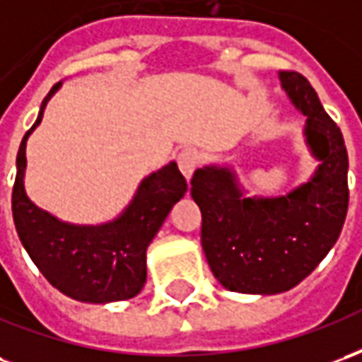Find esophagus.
Wrapping results in <instances>:
<instances>
[{"instance_id": "1", "label": "esophagus", "mask_w": 362, "mask_h": 362, "mask_svg": "<svg viewBox=\"0 0 362 362\" xmlns=\"http://www.w3.org/2000/svg\"><path fill=\"white\" fill-rule=\"evenodd\" d=\"M176 163L180 166V173L189 180L192 174L196 173L197 165H199V157L194 149H182L176 157Z\"/></svg>"}]
</instances>
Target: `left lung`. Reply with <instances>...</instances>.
<instances>
[{"instance_id":"1","label":"left lung","mask_w":362,"mask_h":362,"mask_svg":"<svg viewBox=\"0 0 362 362\" xmlns=\"http://www.w3.org/2000/svg\"><path fill=\"white\" fill-rule=\"evenodd\" d=\"M279 79L306 116V143L320 160L310 180L287 196L248 197L230 166H204L192 176L207 264L236 293L275 295L298 285L337 243L349 205L341 129L306 77L279 71Z\"/></svg>"}]
</instances>
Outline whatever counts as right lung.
<instances>
[{"instance_id":"obj_1","label":"right lung","mask_w":362,"mask_h":362,"mask_svg":"<svg viewBox=\"0 0 362 362\" xmlns=\"http://www.w3.org/2000/svg\"><path fill=\"white\" fill-rule=\"evenodd\" d=\"M56 83L40 104L35 126L17 153V176L11 209L21 243L52 287L81 303L106 304L134 298L147 281L145 252L173 205L184 197L188 184L176 163L143 178L132 204L103 225H71L40 209L25 192L27 139L42 122L44 108Z\"/></svg>"}]
</instances>
